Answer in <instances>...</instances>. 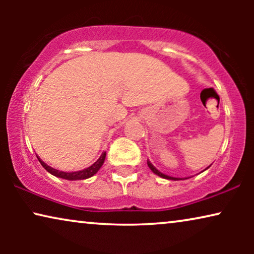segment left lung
<instances>
[{"label": "left lung", "instance_id": "left-lung-1", "mask_svg": "<svg viewBox=\"0 0 254 254\" xmlns=\"http://www.w3.org/2000/svg\"><path fill=\"white\" fill-rule=\"evenodd\" d=\"M147 164H148V166H149V168H150V170H151V171H152V172H154V173H155V175H157V176H159V177H161V178H164V179H169V180H183V178H176V177H171V176L164 175V173H162L161 171H158V170H157V169H156V168H155V166L151 164V162H150V161H149V159H148V161H147ZM209 166H210V165H209ZM209 166H208V168H207V169H209ZM207 169H204V170H207ZM204 170H203V171H204ZM184 179H189V178H184Z\"/></svg>", "mask_w": 254, "mask_h": 254}]
</instances>
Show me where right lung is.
<instances>
[{
	"instance_id": "obj_1",
	"label": "right lung",
	"mask_w": 254,
	"mask_h": 254,
	"mask_svg": "<svg viewBox=\"0 0 254 254\" xmlns=\"http://www.w3.org/2000/svg\"><path fill=\"white\" fill-rule=\"evenodd\" d=\"M38 157V156H37ZM106 157V151H104L100 157L97 159V161L93 163L92 165L88 166V168L81 170V171H75V172H64V171H59V170L52 168V166H48L46 163L41 161V159L38 157V161L40 162V164L44 166V169L46 170L47 172H50L51 175H53L58 178H62V179H67V180H82V179H88L90 177H92L93 175H96L97 172L99 171V169L102 168V165L104 164V161H105Z\"/></svg>"
}]
</instances>
